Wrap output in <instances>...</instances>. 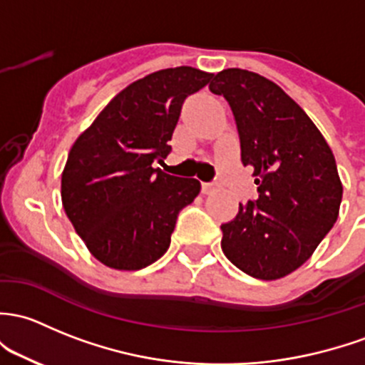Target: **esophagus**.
Wrapping results in <instances>:
<instances>
[{
	"instance_id": "1",
	"label": "esophagus",
	"mask_w": 365,
	"mask_h": 365,
	"mask_svg": "<svg viewBox=\"0 0 365 365\" xmlns=\"http://www.w3.org/2000/svg\"><path fill=\"white\" fill-rule=\"evenodd\" d=\"M201 189H202V194H212L215 189H217V183L213 182H202L201 183Z\"/></svg>"
}]
</instances>
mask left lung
<instances>
[{
  "instance_id": "left-lung-1",
  "label": "left lung",
  "mask_w": 365,
  "mask_h": 365,
  "mask_svg": "<svg viewBox=\"0 0 365 365\" xmlns=\"http://www.w3.org/2000/svg\"><path fill=\"white\" fill-rule=\"evenodd\" d=\"M210 91L231 106L241 160L253 166L259 192L222 224V250L253 278H283L336 224L343 185L334 153L304 110L259 73L229 68Z\"/></svg>"
}]
</instances>
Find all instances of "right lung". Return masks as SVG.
Returning <instances> with one entry per match:
<instances>
[{
	"instance_id": "add662e5",
	"label": "right lung",
	"mask_w": 365,
	"mask_h": 365,
	"mask_svg": "<svg viewBox=\"0 0 365 365\" xmlns=\"http://www.w3.org/2000/svg\"><path fill=\"white\" fill-rule=\"evenodd\" d=\"M212 76L190 66L150 73L118 92L73 143L61 178L64 212L105 266L136 271L170 248L178 213L201 183L153 164L171 152L183 101Z\"/></svg>"
}]
</instances>
